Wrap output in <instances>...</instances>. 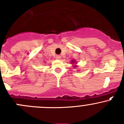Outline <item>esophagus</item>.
Returning a JSON list of instances; mask_svg holds the SVG:
<instances>
[{
	"instance_id": "34e87169",
	"label": "esophagus",
	"mask_w": 124,
	"mask_h": 124,
	"mask_svg": "<svg viewBox=\"0 0 124 124\" xmlns=\"http://www.w3.org/2000/svg\"><path fill=\"white\" fill-rule=\"evenodd\" d=\"M56 59H58V60H59V59H61V56H60V55H57V56H56Z\"/></svg>"
}]
</instances>
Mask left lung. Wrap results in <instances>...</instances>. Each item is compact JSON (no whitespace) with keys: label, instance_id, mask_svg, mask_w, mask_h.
Segmentation results:
<instances>
[{"label":"left lung","instance_id":"left-lung-1","mask_svg":"<svg viewBox=\"0 0 124 124\" xmlns=\"http://www.w3.org/2000/svg\"><path fill=\"white\" fill-rule=\"evenodd\" d=\"M73 62H74V61H73Z\"/></svg>","mask_w":124,"mask_h":124}]
</instances>
